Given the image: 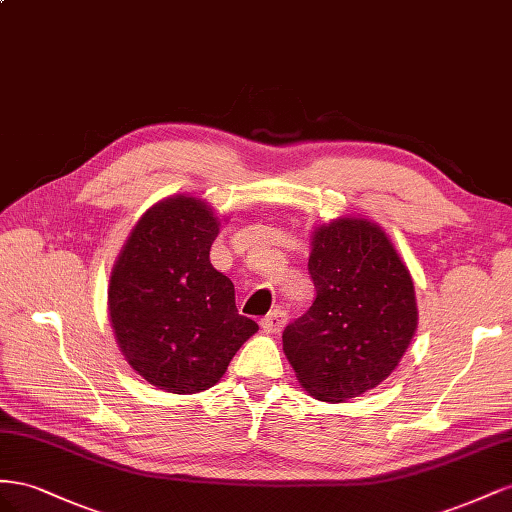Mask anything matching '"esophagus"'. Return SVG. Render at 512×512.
I'll return each mask as SVG.
<instances>
[{"label": "esophagus", "mask_w": 512, "mask_h": 512, "mask_svg": "<svg viewBox=\"0 0 512 512\" xmlns=\"http://www.w3.org/2000/svg\"><path fill=\"white\" fill-rule=\"evenodd\" d=\"M285 321H287V313L281 309H274L272 313H268L264 319H261V328L266 332H281Z\"/></svg>", "instance_id": "esophagus-1"}]
</instances>
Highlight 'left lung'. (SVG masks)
<instances>
[{"label":"left lung","instance_id":"8db88e82","mask_svg":"<svg viewBox=\"0 0 512 512\" xmlns=\"http://www.w3.org/2000/svg\"><path fill=\"white\" fill-rule=\"evenodd\" d=\"M317 298L283 330L300 384L330 403L354 399L394 371L416 332L414 283L377 225L339 218L313 236Z\"/></svg>","mask_w":512,"mask_h":512}]
</instances>
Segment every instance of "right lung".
Returning <instances> with one entry per match:
<instances>
[{"mask_svg": "<svg viewBox=\"0 0 512 512\" xmlns=\"http://www.w3.org/2000/svg\"><path fill=\"white\" fill-rule=\"evenodd\" d=\"M212 210L171 197L141 216L109 283V315L122 352L160 390L214 386L257 324L238 313L236 289L210 264Z\"/></svg>", "mask_w": 512, "mask_h": 512, "instance_id": "obj_1", "label": "right lung"}]
</instances>
